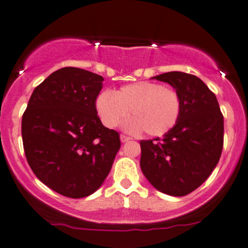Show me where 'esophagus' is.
Listing matches in <instances>:
<instances>
[{"label":"esophagus","instance_id":"esophagus-1","mask_svg":"<svg viewBox=\"0 0 248 248\" xmlns=\"http://www.w3.org/2000/svg\"><path fill=\"white\" fill-rule=\"evenodd\" d=\"M121 141L122 142H127V141H129V140H131V138L128 137V135H124V134H121Z\"/></svg>","mask_w":248,"mask_h":248}]
</instances>
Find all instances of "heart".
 <instances>
[{
  "label": "heart",
  "instance_id": "1",
  "mask_svg": "<svg viewBox=\"0 0 248 248\" xmlns=\"http://www.w3.org/2000/svg\"><path fill=\"white\" fill-rule=\"evenodd\" d=\"M96 110L108 128H114L131 110L126 128L144 129L146 134L159 137L170 132L181 116L178 93L157 82H138L120 88L115 93L103 91L96 100Z\"/></svg>",
  "mask_w": 248,
  "mask_h": 248
}]
</instances>
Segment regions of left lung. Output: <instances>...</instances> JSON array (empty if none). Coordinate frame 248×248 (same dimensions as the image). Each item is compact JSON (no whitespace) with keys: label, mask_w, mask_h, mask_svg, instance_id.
<instances>
[{"label":"left lung","mask_w":248,"mask_h":248,"mask_svg":"<svg viewBox=\"0 0 248 248\" xmlns=\"http://www.w3.org/2000/svg\"><path fill=\"white\" fill-rule=\"evenodd\" d=\"M155 78L176 89L182 110L176 126L163 138L140 140V168L159 191L186 196L210 176L220 160L223 115L215 93L199 77L171 71Z\"/></svg>","instance_id":"obj_1"}]
</instances>
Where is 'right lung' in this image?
I'll list each match as a JSON object with an SVG mask.
<instances>
[{
	"mask_svg": "<svg viewBox=\"0 0 248 248\" xmlns=\"http://www.w3.org/2000/svg\"><path fill=\"white\" fill-rule=\"evenodd\" d=\"M103 77L62 67L38 85L22 115L26 158L45 186L82 199L108 176L121 147L119 132L106 128L96 110Z\"/></svg>",
	"mask_w": 248,
	"mask_h": 248,
	"instance_id": "right-lung-1",
	"label": "right lung"
}]
</instances>
